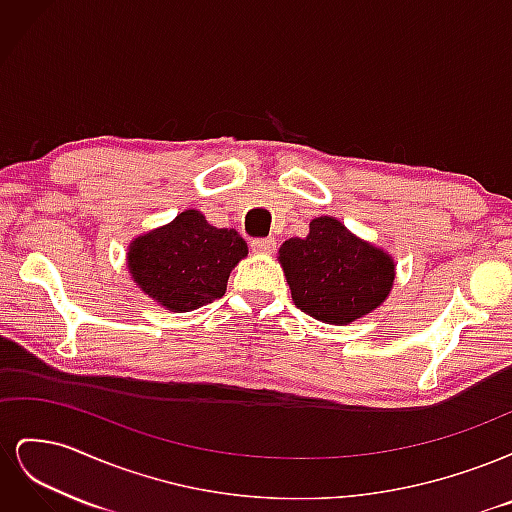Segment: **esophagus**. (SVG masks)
Masks as SVG:
<instances>
[{
    "mask_svg": "<svg viewBox=\"0 0 512 512\" xmlns=\"http://www.w3.org/2000/svg\"><path fill=\"white\" fill-rule=\"evenodd\" d=\"M250 247L256 254H271L275 250V239H252Z\"/></svg>",
    "mask_w": 512,
    "mask_h": 512,
    "instance_id": "1",
    "label": "esophagus"
}]
</instances>
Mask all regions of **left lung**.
I'll return each instance as SVG.
<instances>
[{"label": "left lung", "instance_id": "8db88e82", "mask_svg": "<svg viewBox=\"0 0 512 512\" xmlns=\"http://www.w3.org/2000/svg\"><path fill=\"white\" fill-rule=\"evenodd\" d=\"M277 260L294 305L337 327L374 312L389 299L395 282L393 256L331 215L309 222L307 237L284 241Z\"/></svg>", "mask_w": 512, "mask_h": 512}]
</instances>
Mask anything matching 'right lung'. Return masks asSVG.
<instances>
[{
	"label": "right lung",
	"instance_id": "1",
	"mask_svg": "<svg viewBox=\"0 0 512 512\" xmlns=\"http://www.w3.org/2000/svg\"><path fill=\"white\" fill-rule=\"evenodd\" d=\"M247 256L235 228H215L198 209L130 241L132 282L168 312H192L224 297L228 275Z\"/></svg>",
	"mask_w": 512,
	"mask_h": 512
}]
</instances>
